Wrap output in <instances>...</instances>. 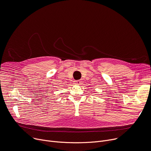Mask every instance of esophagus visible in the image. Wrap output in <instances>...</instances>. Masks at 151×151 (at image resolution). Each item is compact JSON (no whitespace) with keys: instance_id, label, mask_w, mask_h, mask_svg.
<instances>
[{"instance_id":"34e87169","label":"esophagus","mask_w":151,"mask_h":151,"mask_svg":"<svg viewBox=\"0 0 151 151\" xmlns=\"http://www.w3.org/2000/svg\"><path fill=\"white\" fill-rule=\"evenodd\" d=\"M74 83L75 85H81L82 84V81H80V80H78V81H75L74 82Z\"/></svg>"}]
</instances>
